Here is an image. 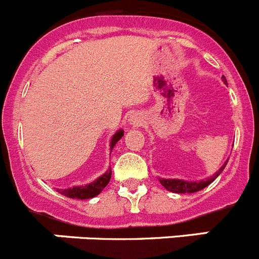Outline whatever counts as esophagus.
<instances>
[{
	"instance_id": "1",
	"label": "esophagus",
	"mask_w": 259,
	"mask_h": 259,
	"mask_svg": "<svg viewBox=\"0 0 259 259\" xmlns=\"http://www.w3.org/2000/svg\"><path fill=\"white\" fill-rule=\"evenodd\" d=\"M143 124V117H142L141 113H133L132 116H130L129 118V125L132 127H138V126H141V125Z\"/></svg>"
}]
</instances>
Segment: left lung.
Wrapping results in <instances>:
<instances>
[{
    "label": "left lung",
    "mask_w": 259,
    "mask_h": 259,
    "mask_svg": "<svg viewBox=\"0 0 259 259\" xmlns=\"http://www.w3.org/2000/svg\"><path fill=\"white\" fill-rule=\"evenodd\" d=\"M222 81L225 84H228L226 81V78L222 76ZM228 161L226 159V162L221 166V168H219L216 174H213V176L211 178H207L206 180H198V181H189V180H183V179H163V178H158L159 183L163 185L165 189H167L168 192L172 193H178V194H185V193H195L199 192V190L204 189L207 185H209L211 183H213L214 179L220 175V174L224 171L225 166L228 165Z\"/></svg>",
    "instance_id": "8db88e82"
}]
</instances>
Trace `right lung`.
<instances>
[{
  "mask_svg": "<svg viewBox=\"0 0 259 259\" xmlns=\"http://www.w3.org/2000/svg\"><path fill=\"white\" fill-rule=\"evenodd\" d=\"M122 137H124V130L122 129H118L117 132L112 135L110 142L111 151H112L113 147L116 146V143H117ZM111 175H112V171H111V168H108L103 175H101L100 178H97L96 180L89 183V184L76 185V187L67 188V189H56V192L65 195V197L74 198V199H91V198H94L105 189L106 185L110 183Z\"/></svg>",
  "mask_w": 259,
  "mask_h": 259,
  "instance_id": "1",
  "label": "right lung"
}]
</instances>
